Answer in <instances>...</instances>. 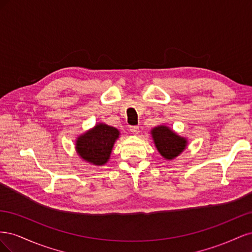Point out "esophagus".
I'll list each match as a JSON object with an SVG mask.
<instances>
[{
  "mask_svg": "<svg viewBox=\"0 0 252 252\" xmlns=\"http://www.w3.org/2000/svg\"><path fill=\"white\" fill-rule=\"evenodd\" d=\"M129 130H130L133 134H138L140 131V128L139 126H130L129 127Z\"/></svg>",
  "mask_w": 252,
  "mask_h": 252,
  "instance_id": "esophagus-1",
  "label": "esophagus"
}]
</instances>
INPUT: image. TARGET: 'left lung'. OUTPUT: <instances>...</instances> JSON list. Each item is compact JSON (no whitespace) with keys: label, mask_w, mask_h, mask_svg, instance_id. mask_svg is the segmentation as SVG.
I'll return each mask as SVG.
<instances>
[{"label":"left lung","mask_w":252,"mask_h":252,"mask_svg":"<svg viewBox=\"0 0 252 252\" xmlns=\"http://www.w3.org/2000/svg\"><path fill=\"white\" fill-rule=\"evenodd\" d=\"M151 134L158 152L167 159H172L178 157L186 147L187 141L175 134L166 126L154 128Z\"/></svg>","instance_id":"obj_1"}]
</instances>
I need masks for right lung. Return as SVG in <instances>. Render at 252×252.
Returning a JSON list of instances; mask_svg holds the SVG:
<instances>
[{
	"mask_svg": "<svg viewBox=\"0 0 252 252\" xmlns=\"http://www.w3.org/2000/svg\"><path fill=\"white\" fill-rule=\"evenodd\" d=\"M119 134L117 128L102 123L97 124L94 129L80 136L75 148L85 161L97 166L104 165L108 161Z\"/></svg>",
	"mask_w": 252,
	"mask_h": 252,
	"instance_id": "add662e5",
	"label": "right lung"
}]
</instances>
